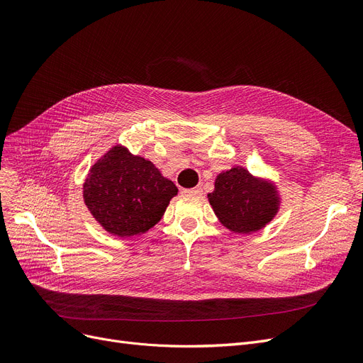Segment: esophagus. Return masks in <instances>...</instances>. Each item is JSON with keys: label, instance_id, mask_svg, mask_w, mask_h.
I'll list each match as a JSON object with an SVG mask.
<instances>
[{"label": "esophagus", "instance_id": "obj_1", "mask_svg": "<svg viewBox=\"0 0 363 363\" xmlns=\"http://www.w3.org/2000/svg\"><path fill=\"white\" fill-rule=\"evenodd\" d=\"M184 194H186V195H192V196H201V194H202V189H201L199 186L192 187V189H186Z\"/></svg>", "mask_w": 363, "mask_h": 363}]
</instances>
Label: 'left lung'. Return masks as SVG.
Returning <instances> with one entry per match:
<instances>
[{
    "instance_id": "obj_1",
    "label": "left lung",
    "mask_w": 363,
    "mask_h": 363,
    "mask_svg": "<svg viewBox=\"0 0 363 363\" xmlns=\"http://www.w3.org/2000/svg\"><path fill=\"white\" fill-rule=\"evenodd\" d=\"M208 201L224 228L247 235L262 230L276 217L282 195L272 179L255 176L236 165L218 172Z\"/></svg>"
}]
</instances>
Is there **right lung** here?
<instances>
[{"instance_id":"add662e5","label":"right lung","mask_w":363,"mask_h":363,"mask_svg":"<svg viewBox=\"0 0 363 363\" xmlns=\"http://www.w3.org/2000/svg\"><path fill=\"white\" fill-rule=\"evenodd\" d=\"M177 194V186L152 161L119 143L90 167L82 183V199L90 214L118 238L146 233Z\"/></svg>"}]
</instances>
